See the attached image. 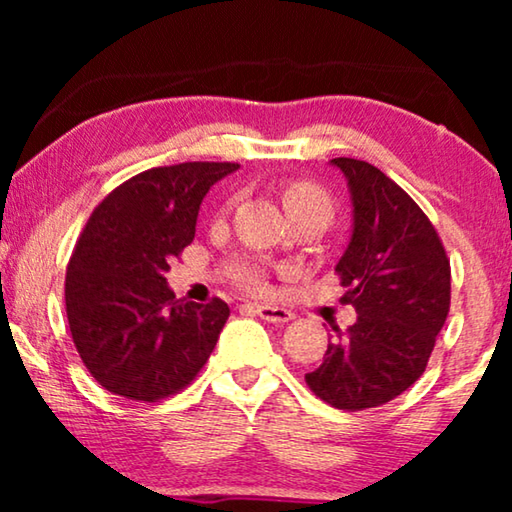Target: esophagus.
I'll use <instances>...</instances> for the list:
<instances>
[{"label":"esophagus","mask_w":512,"mask_h":512,"mask_svg":"<svg viewBox=\"0 0 512 512\" xmlns=\"http://www.w3.org/2000/svg\"><path fill=\"white\" fill-rule=\"evenodd\" d=\"M254 312L261 319L270 321V324H286V321L293 319V312L284 310V307H277V305H254Z\"/></svg>","instance_id":"esophagus-1"}]
</instances>
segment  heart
<instances>
[{
    "instance_id": "obj_1",
    "label": "heart",
    "mask_w": 512,
    "mask_h": 512,
    "mask_svg": "<svg viewBox=\"0 0 512 512\" xmlns=\"http://www.w3.org/2000/svg\"><path fill=\"white\" fill-rule=\"evenodd\" d=\"M279 193H282L284 209L289 212V216L319 214V216H324L326 221L333 219L335 202L331 195H328L326 188L314 184V181H305V179L289 181V184L282 186V191ZM233 277L251 291H261L265 286L263 277L258 275V270L251 268V265H235Z\"/></svg>"
}]
</instances>
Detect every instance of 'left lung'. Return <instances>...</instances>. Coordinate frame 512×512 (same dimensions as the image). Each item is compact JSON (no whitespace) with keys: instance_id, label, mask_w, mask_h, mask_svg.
Segmentation results:
<instances>
[{"instance_id":"left-lung-1","label":"left lung","mask_w":512,"mask_h":512,"mask_svg":"<svg viewBox=\"0 0 512 512\" xmlns=\"http://www.w3.org/2000/svg\"><path fill=\"white\" fill-rule=\"evenodd\" d=\"M347 177L354 230L335 265L359 317L333 328L324 363L307 387L338 410L394 401L426 370L450 312V258L415 200L366 160L333 158Z\"/></svg>"}]
</instances>
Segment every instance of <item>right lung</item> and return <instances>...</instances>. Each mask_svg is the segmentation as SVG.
I'll list each match as a JSON object with an SVG mask.
<instances>
[{
	"instance_id": "add662e5",
	"label": "right lung",
	"mask_w": 512,
	"mask_h": 512,
	"mask_svg": "<svg viewBox=\"0 0 512 512\" xmlns=\"http://www.w3.org/2000/svg\"><path fill=\"white\" fill-rule=\"evenodd\" d=\"M237 167H151L90 214L67 265L65 310L83 366L111 394L139 403L179 394L216 347L230 307L174 298L165 272L193 242L209 186Z\"/></svg>"
}]
</instances>
